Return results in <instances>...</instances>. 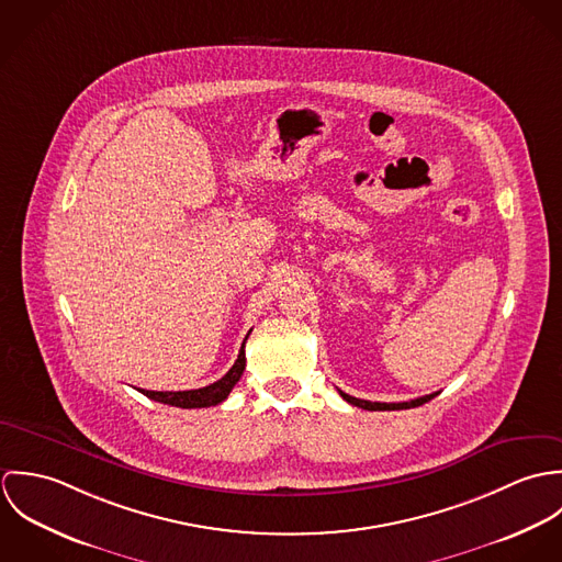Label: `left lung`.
I'll use <instances>...</instances> for the list:
<instances>
[{"instance_id":"left-lung-1","label":"left lung","mask_w":562,"mask_h":562,"mask_svg":"<svg viewBox=\"0 0 562 562\" xmlns=\"http://www.w3.org/2000/svg\"><path fill=\"white\" fill-rule=\"evenodd\" d=\"M339 396L346 402H350L352 406H359V408H368V411H401V408H413V406H419L424 402L432 401L437 394H428V396H422V398H415V401L408 402H370L359 401L355 396H348L339 390Z\"/></svg>"}]
</instances>
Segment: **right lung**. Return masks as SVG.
<instances>
[{
  "instance_id": "1",
  "label": "right lung",
  "mask_w": 562,
  "mask_h": 562,
  "mask_svg": "<svg viewBox=\"0 0 562 562\" xmlns=\"http://www.w3.org/2000/svg\"><path fill=\"white\" fill-rule=\"evenodd\" d=\"M250 335V333H248ZM248 335L244 337L241 341L240 355L234 363V368L216 383L207 385V387H201V390H188V392H147V390H140L147 398L151 401L164 402V404H170V406H179V408H203V406H214V404H221L225 401L232 390L236 387V383L240 381L241 372H244V366H246V357H244V344L248 339Z\"/></svg>"
}]
</instances>
